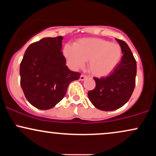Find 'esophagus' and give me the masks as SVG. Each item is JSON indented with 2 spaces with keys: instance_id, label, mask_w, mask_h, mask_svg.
<instances>
[{
  "instance_id": "34e87169",
  "label": "esophagus",
  "mask_w": 156,
  "mask_h": 156,
  "mask_svg": "<svg viewBox=\"0 0 156 156\" xmlns=\"http://www.w3.org/2000/svg\"><path fill=\"white\" fill-rule=\"evenodd\" d=\"M87 78V76H84V75H81V76H80V80H84Z\"/></svg>"
}]
</instances>
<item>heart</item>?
Wrapping results in <instances>:
<instances>
[{
  "label": "heart",
  "instance_id": "heart-1",
  "mask_svg": "<svg viewBox=\"0 0 156 156\" xmlns=\"http://www.w3.org/2000/svg\"><path fill=\"white\" fill-rule=\"evenodd\" d=\"M63 54L74 69L83 67L88 61V69L92 75L101 77L110 74L122 59V50L117 43L99 38H84L74 46L66 44Z\"/></svg>",
  "mask_w": 156,
  "mask_h": 156
}]
</instances>
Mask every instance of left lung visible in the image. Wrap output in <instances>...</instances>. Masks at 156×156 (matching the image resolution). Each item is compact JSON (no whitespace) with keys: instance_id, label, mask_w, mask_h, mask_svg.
<instances>
[{"instance_id":"1","label":"left lung","mask_w":156,"mask_h":156,"mask_svg":"<svg viewBox=\"0 0 156 156\" xmlns=\"http://www.w3.org/2000/svg\"><path fill=\"white\" fill-rule=\"evenodd\" d=\"M121 46V62L108 76L94 78L96 87L88 92L89 101L100 110L108 112L123 106L129 101L135 88L136 62L124 41L116 39Z\"/></svg>"}]
</instances>
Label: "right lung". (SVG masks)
I'll return each instance as SVG.
<instances>
[{
	"mask_svg": "<svg viewBox=\"0 0 156 156\" xmlns=\"http://www.w3.org/2000/svg\"><path fill=\"white\" fill-rule=\"evenodd\" d=\"M63 37H46L28 46L20 67V85L27 101L41 110L52 108L63 99L69 84L79 73L66 65Z\"/></svg>",
	"mask_w": 156,
	"mask_h": 156,
	"instance_id": "obj_1",
	"label": "right lung"
}]
</instances>
